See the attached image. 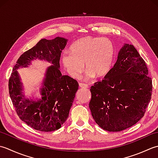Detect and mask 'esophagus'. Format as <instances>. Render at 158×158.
Here are the masks:
<instances>
[{
    "instance_id": "esophagus-1",
    "label": "esophagus",
    "mask_w": 158,
    "mask_h": 158,
    "mask_svg": "<svg viewBox=\"0 0 158 158\" xmlns=\"http://www.w3.org/2000/svg\"><path fill=\"white\" fill-rule=\"evenodd\" d=\"M79 86L80 88H89L88 85H86V84L83 83H79Z\"/></svg>"
}]
</instances>
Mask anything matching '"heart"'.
I'll use <instances>...</instances> for the list:
<instances>
[{
  "label": "heart",
  "mask_w": 158,
  "mask_h": 158,
  "mask_svg": "<svg viewBox=\"0 0 158 158\" xmlns=\"http://www.w3.org/2000/svg\"><path fill=\"white\" fill-rule=\"evenodd\" d=\"M114 57V47L107 38L88 36L80 38L69 48V52L62 54L61 60L67 73L78 78L85 65V78H102L111 69Z\"/></svg>",
  "instance_id": "heart-1"
}]
</instances>
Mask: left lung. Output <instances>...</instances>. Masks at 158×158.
<instances>
[{
    "instance_id": "left-lung-1",
    "label": "left lung",
    "mask_w": 158,
    "mask_h": 158,
    "mask_svg": "<svg viewBox=\"0 0 158 158\" xmlns=\"http://www.w3.org/2000/svg\"><path fill=\"white\" fill-rule=\"evenodd\" d=\"M146 63L132 45L124 44L113 67L91 87L89 108L103 130L120 131L143 117L152 95Z\"/></svg>"
}]
</instances>
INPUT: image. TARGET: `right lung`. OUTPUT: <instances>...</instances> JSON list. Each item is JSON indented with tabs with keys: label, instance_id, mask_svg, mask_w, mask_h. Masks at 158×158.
I'll return each instance as SVG.
<instances>
[{
	"label": "right lung",
	"instance_id": "right-lung-1",
	"mask_svg": "<svg viewBox=\"0 0 158 158\" xmlns=\"http://www.w3.org/2000/svg\"><path fill=\"white\" fill-rule=\"evenodd\" d=\"M67 41L60 37L50 40L41 39L20 56L9 80V95L18 117L36 130H59L69 117L78 83L68 76H63L60 71V53ZM35 60L46 61L51 66L47 68L40 85V97L35 92L28 97L17 70L28 67Z\"/></svg>",
	"mask_w": 158,
	"mask_h": 158
}]
</instances>
